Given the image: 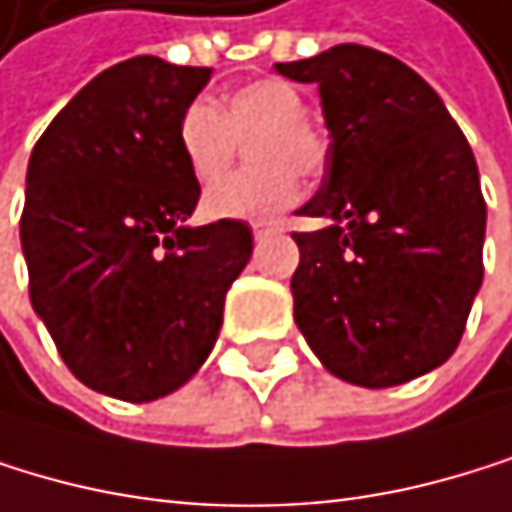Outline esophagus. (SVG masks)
Listing matches in <instances>:
<instances>
[{"instance_id":"1","label":"esophagus","mask_w":512,"mask_h":512,"mask_svg":"<svg viewBox=\"0 0 512 512\" xmlns=\"http://www.w3.org/2000/svg\"><path fill=\"white\" fill-rule=\"evenodd\" d=\"M278 231H281L278 222H253V237H256V241H262V237H268V234H278Z\"/></svg>"}]
</instances>
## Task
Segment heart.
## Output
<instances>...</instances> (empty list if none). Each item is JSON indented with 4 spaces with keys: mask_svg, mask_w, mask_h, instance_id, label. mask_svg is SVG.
<instances>
[{
    "mask_svg": "<svg viewBox=\"0 0 512 512\" xmlns=\"http://www.w3.org/2000/svg\"><path fill=\"white\" fill-rule=\"evenodd\" d=\"M250 137L257 139L251 159L260 169L220 180L236 156V141ZM175 141L197 182L220 180L203 194V213L213 219H275L299 200V172L312 175L324 163V141L306 120V98L284 79H256L228 92L219 107L191 101Z\"/></svg>",
    "mask_w": 512,
    "mask_h": 512,
    "instance_id": "heart-1",
    "label": "heart"
}]
</instances>
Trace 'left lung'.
<instances>
[{"label":"left lung","instance_id":"obj_1","mask_svg":"<svg viewBox=\"0 0 512 512\" xmlns=\"http://www.w3.org/2000/svg\"><path fill=\"white\" fill-rule=\"evenodd\" d=\"M315 83L327 172L299 216L293 318L330 374L386 389L445 364L482 284L479 169L442 98L398 58L333 45L275 64Z\"/></svg>","mask_w":512,"mask_h":512}]
</instances>
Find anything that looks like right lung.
<instances>
[{"mask_svg":"<svg viewBox=\"0 0 512 512\" xmlns=\"http://www.w3.org/2000/svg\"><path fill=\"white\" fill-rule=\"evenodd\" d=\"M210 73L154 55L120 61L30 154L21 247L33 312L70 374L123 402H154L197 374L253 253L237 219L185 225L200 185L175 126Z\"/></svg>","mask_w":512,"mask_h":512,"instance_id":"add662e5","label":"right lung"}]
</instances>
